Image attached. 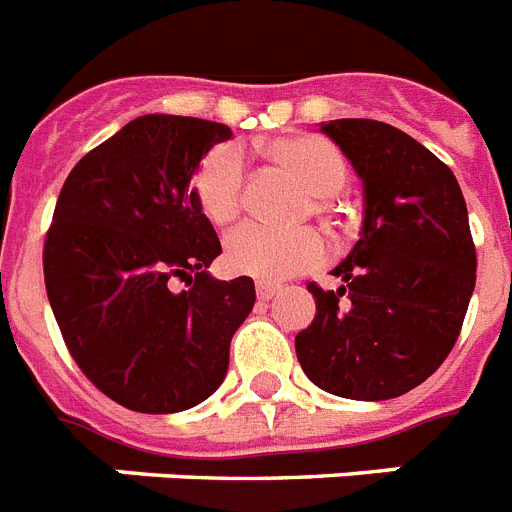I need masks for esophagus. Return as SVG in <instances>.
I'll return each instance as SVG.
<instances>
[{
  "instance_id": "obj_1",
  "label": "esophagus",
  "mask_w": 512,
  "mask_h": 512,
  "mask_svg": "<svg viewBox=\"0 0 512 512\" xmlns=\"http://www.w3.org/2000/svg\"><path fill=\"white\" fill-rule=\"evenodd\" d=\"M280 293V285H272V282H256V295L259 301H272L274 295Z\"/></svg>"
}]
</instances>
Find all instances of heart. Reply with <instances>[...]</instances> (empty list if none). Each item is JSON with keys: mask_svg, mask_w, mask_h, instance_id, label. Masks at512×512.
Segmentation results:
<instances>
[{"mask_svg": "<svg viewBox=\"0 0 512 512\" xmlns=\"http://www.w3.org/2000/svg\"><path fill=\"white\" fill-rule=\"evenodd\" d=\"M274 164L293 172L314 198L319 209L348 183V164L337 146L322 135H280L264 146ZM246 188V164L238 149L217 146L201 159L193 172L190 190L198 209L214 227H227L240 217ZM327 259L322 235L311 227L272 230L264 225H243L225 240V264L230 272L264 282H280L295 274L311 272Z\"/></svg>", "mask_w": 512, "mask_h": 512, "instance_id": "1", "label": "heart"}]
</instances>
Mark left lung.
Returning <instances> with one entry per match:
<instances>
[{
  "label": "left lung",
  "mask_w": 512,
  "mask_h": 512,
  "mask_svg": "<svg viewBox=\"0 0 512 512\" xmlns=\"http://www.w3.org/2000/svg\"><path fill=\"white\" fill-rule=\"evenodd\" d=\"M363 183L342 285L316 298L295 353L306 377L350 400H390L429 379L453 350L476 285L466 198L447 164L377 120L322 122Z\"/></svg>",
  "instance_id": "left-lung-1"
}]
</instances>
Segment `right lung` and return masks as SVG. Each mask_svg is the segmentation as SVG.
Listing matches in <instances>:
<instances>
[{
    "label": "right lung",
    "instance_id": "right-lung-1",
    "mask_svg": "<svg viewBox=\"0 0 512 512\" xmlns=\"http://www.w3.org/2000/svg\"><path fill=\"white\" fill-rule=\"evenodd\" d=\"M230 138L222 122L143 114L88 151L59 190L46 295L80 371L130 411L204 403L256 303L251 277L209 274L222 246L190 190L201 159Z\"/></svg>",
    "mask_w": 512,
    "mask_h": 512
}]
</instances>
